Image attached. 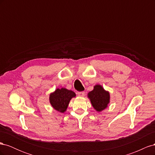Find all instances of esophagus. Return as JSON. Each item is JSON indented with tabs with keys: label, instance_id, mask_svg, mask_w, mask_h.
I'll return each mask as SVG.
<instances>
[{
	"label": "esophagus",
	"instance_id": "obj_1",
	"mask_svg": "<svg viewBox=\"0 0 155 155\" xmlns=\"http://www.w3.org/2000/svg\"><path fill=\"white\" fill-rule=\"evenodd\" d=\"M78 95L79 96H80V97H83L84 96H85V92H78Z\"/></svg>",
	"mask_w": 155,
	"mask_h": 155
}]
</instances>
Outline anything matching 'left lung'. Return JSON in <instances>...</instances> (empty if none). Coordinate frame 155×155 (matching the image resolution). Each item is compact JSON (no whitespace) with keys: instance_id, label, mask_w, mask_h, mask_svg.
Segmentation results:
<instances>
[{"instance_id":"1","label":"left lung","mask_w":155,"mask_h":155,"mask_svg":"<svg viewBox=\"0 0 155 155\" xmlns=\"http://www.w3.org/2000/svg\"><path fill=\"white\" fill-rule=\"evenodd\" d=\"M92 105L97 112H101L107 107L110 102V94L100 85H96L88 93Z\"/></svg>"}]
</instances>
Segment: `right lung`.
Here are the masks:
<instances>
[{
	"mask_svg": "<svg viewBox=\"0 0 155 155\" xmlns=\"http://www.w3.org/2000/svg\"><path fill=\"white\" fill-rule=\"evenodd\" d=\"M76 97V94L67 88H57L50 94V103L54 109L60 112H64L67 110L70 100Z\"/></svg>",
	"mask_w": 155,
	"mask_h": 155,
	"instance_id": "right-lung-1",
	"label": "right lung"
}]
</instances>
